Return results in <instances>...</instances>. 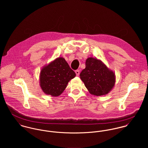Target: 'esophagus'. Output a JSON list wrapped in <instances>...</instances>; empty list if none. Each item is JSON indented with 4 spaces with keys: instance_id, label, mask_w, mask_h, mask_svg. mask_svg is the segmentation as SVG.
Returning a JSON list of instances; mask_svg holds the SVG:
<instances>
[{
    "instance_id": "obj_1",
    "label": "esophagus",
    "mask_w": 148,
    "mask_h": 148,
    "mask_svg": "<svg viewBox=\"0 0 148 148\" xmlns=\"http://www.w3.org/2000/svg\"><path fill=\"white\" fill-rule=\"evenodd\" d=\"M75 73H76V76H79V75H80V70H76L75 71Z\"/></svg>"
}]
</instances>
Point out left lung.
Returning a JSON list of instances; mask_svg holds the SVG:
<instances>
[{
	"instance_id": "1",
	"label": "left lung",
	"mask_w": 148,
	"mask_h": 148,
	"mask_svg": "<svg viewBox=\"0 0 148 148\" xmlns=\"http://www.w3.org/2000/svg\"><path fill=\"white\" fill-rule=\"evenodd\" d=\"M80 76L88 92L96 96L108 94L116 83L115 73L101 60L94 58L86 60L85 68Z\"/></svg>"
}]
</instances>
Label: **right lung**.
I'll use <instances>...</instances> for the list:
<instances>
[{"label": "right lung", "mask_w": 148, "mask_h": 148, "mask_svg": "<svg viewBox=\"0 0 148 148\" xmlns=\"http://www.w3.org/2000/svg\"><path fill=\"white\" fill-rule=\"evenodd\" d=\"M75 76L76 73L65 59L59 57L42 68L40 86L45 94L57 97L63 92L68 82Z\"/></svg>", "instance_id": "add662e5"}]
</instances>
